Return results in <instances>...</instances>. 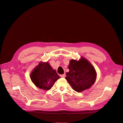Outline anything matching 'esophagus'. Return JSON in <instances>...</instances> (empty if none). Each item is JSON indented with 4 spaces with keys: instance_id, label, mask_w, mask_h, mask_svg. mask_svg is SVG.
<instances>
[{
    "instance_id": "34e87169",
    "label": "esophagus",
    "mask_w": 123,
    "mask_h": 123,
    "mask_svg": "<svg viewBox=\"0 0 123 123\" xmlns=\"http://www.w3.org/2000/svg\"><path fill=\"white\" fill-rule=\"evenodd\" d=\"M66 76V74H62V75H60V76L61 77H65Z\"/></svg>"
}]
</instances>
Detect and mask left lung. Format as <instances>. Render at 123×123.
<instances>
[{
  "label": "left lung",
  "mask_w": 123,
  "mask_h": 123,
  "mask_svg": "<svg viewBox=\"0 0 123 123\" xmlns=\"http://www.w3.org/2000/svg\"><path fill=\"white\" fill-rule=\"evenodd\" d=\"M66 73L65 79L72 88L80 92L90 88L96 79V72L94 67L87 59L81 57L79 61L71 59Z\"/></svg>",
  "instance_id": "left-lung-1"
}]
</instances>
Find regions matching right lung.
Wrapping results in <instances>:
<instances>
[{
  "mask_svg": "<svg viewBox=\"0 0 123 123\" xmlns=\"http://www.w3.org/2000/svg\"><path fill=\"white\" fill-rule=\"evenodd\" d=\"M30 78L36 87L44 90H49L61 77L48 62H40L32 71Z\"/></svg>",
  "mask_w": 123,
  "mask_h": 123,
  "instance_id": "obj_1",
  "label": "right lung"
}]
</instances>
